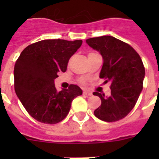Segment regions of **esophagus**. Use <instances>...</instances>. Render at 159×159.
Returning a JSON list of instances; mask_svg holds the SVG:
<instances>
[{
	"mask_svg": "<svg viewBox=\"0 0 159 159\" xmlns=\"http://www.w3.org/2000/svg\"><path fill=\"white\" fill-rule=\"evenodd\" d=\"M83 94L86 95V96H92V93L91 92H89V91H84V92H83Z\"/></svg>",
	"mask_w": 159,
	"mask_h": 159,
	"instance_id": "esophagus-1",
	"label": "esophagus"
}]
</instances>
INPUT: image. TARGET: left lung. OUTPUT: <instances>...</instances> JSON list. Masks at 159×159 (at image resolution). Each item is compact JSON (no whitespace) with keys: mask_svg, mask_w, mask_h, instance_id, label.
Segmentation results:
<instances>
[{"mask_svg":"<svg viewBox=\"0 0 159 159\" xmlns=\"http://www.w3.org/2000/svg\"><path fill=\"white\" fill-rule=\"evenodd\" d=\"M88 45L103 58L100 77L111 82V96L93 92L102 100L94 115L106 122L125 118L134 107L143 89L145 69L139 53L129 44L112 36L88 39Z\"/></svg>","mask_w":159,"mask_h":159,"instance_id":"8db88e82","label":"left lung"}]
</instances>
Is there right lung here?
Returning a JSON list of instances; mask_svg holds the SVG:
<instances>
[{"mask_svg":"<svg viewBox=\"0 0 159 159\" xmlns=\"http://www.w3.org/2000/svg\"><path fill=\"white\" fill-rule=\"evenodd\" d=\"M82 40L45 39L27 46L14 67L15 91L20 102L36 120L57 124L67 116L72 100L82 94L77 85L57 91L54 79L66 72L69 58Z\"/></svg>","mask_w":159,"mask_h":159,"instance_id":"obj_1","label":"right lung"}]
</instances>
